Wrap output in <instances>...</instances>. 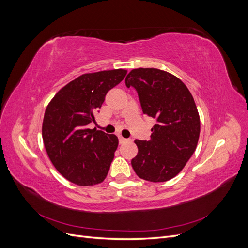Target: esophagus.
<instances>
[{"instance_id": "1", "label": "esophagus", "mask_w": 248, "mask_h": 248, "mask_svg": "<svg viewBox=\"0 0 248 248\" xmlns=\"http://www.w3.org/2000/svg\"><path fill=\"white\" fill-rule=\"evenodd\" d=\"M126 141H128V140L124 139V138L121 137V136H119V142H120V144H124V142H126Z\"/></svg>"}]
</instances>
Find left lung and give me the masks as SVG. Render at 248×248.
I'll return each mask as SVG.
<instances>
[{
    "label": "left lung",
    "mask_w": 248,
    "mask_h": 248,
    "mask_svg": "<svg viewBox=\"0 0 248 248\" xmlns=\"http://www.w3.org/2000/svg\"><path fill=\"white\" fill-rule=\"evenodd\" d=\"M125 84L136 89L142 112L156 120L151 139L134 140L139 152L131 166L140 179L166 182L196 151L201 123L193 97L181 79L156 68L133 69Z\"/></svg>",
    "instance_id": "left-lung-1"
}]
</instances>
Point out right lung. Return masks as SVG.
Wrapping results in <instances>:
<instances>
[{"label": "right lung", "mask_w": 248, "mask_h": 248, "mask_svg": "<svg viewBox=\"0 0 248 248\" xmlns=\"http://www.w3.org/2000/svg\"><path fill=\"white\" fill-rule=\"evenodd\" d=\"M124 69L86 73L55 95L44 114L42 139L58 171L79 186L101 183L114 159L115 134L89 129L107 93L123 80Z\"/></svg>", "instance_id": "right-lung-1"}]
</instances>
